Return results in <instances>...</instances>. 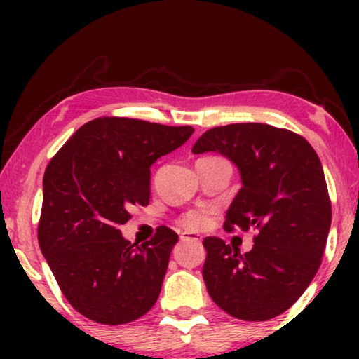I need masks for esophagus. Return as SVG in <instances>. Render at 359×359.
<instances>
[{"instance_id": "obj_1", "label": "esophagus", "mask_w": 359, "mask_h": 359, "mask_svg": "<svg viewBox=\"0 0 359 359\" xmlns=\"http://www.w3.org/2000/svg\"><path fill=\"white\" fill-rule=\"evenodd\" d=\"M181 242H201L199 235H196L193 232H183L180 235Z\"/></svg>"}]
</instances>
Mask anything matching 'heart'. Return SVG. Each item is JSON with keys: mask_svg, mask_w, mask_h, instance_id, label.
I'll return each instance as SVG.
<instances>
[{"mask_svg": "<svg viewBox=\"0 0 359 359\" xmlns=\"http://www.w3.org/2000/svg\"><path fill=\"white\" fill-rule=\"evenodd\" d=\"M208 212L204 210H188L180 217V224L188 230H201L208 225Z\"/></svg>", "mask_w": 359, "mask_h": 359, "instance_id": "obj_1", "label": "heart"}]
</instances>
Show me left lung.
Returning <instances> with one entry per match:
<instances>
[{
  "label": "left lung",
  "mask_w": 359,
  "mask_h": 359,
  "mask_svg": "<svg viewBox=\"0 0 359 359\" xmlns=\"http://www.w3.org/2000/svg\"><path fill=\"white\" fill-rule=\"evenodd\" d=\"M217 151L240 171L242 188L225 215L227 232L257 229L253 248L205 237L203 278L232 317L262 322L287 311L322 263L332 205L320 160L304 137L268 124H229L204 132L193 154Z\"/></svg>",
  "instance_id": "1"
}]
</instances>
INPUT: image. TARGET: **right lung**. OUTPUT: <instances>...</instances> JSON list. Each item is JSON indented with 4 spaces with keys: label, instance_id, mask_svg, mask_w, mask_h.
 <instances>
[{
    "label": "right lung",
    "instance_id": "obj_1",
    "mask_svg": "<svg viewBox=\"0 0 359 359\" xmlns=\"http://www.w3.org/2000/svg\"><path fill=\"white\" fill-rule=\"evenodd\" d=\"M126 117H97L47 165L39 245L67 301L104 325L135 320L154 307L178 235L156 229L132 245L119 227L150 201V166L193 135Z\"/></svg>",
    "mask_w": 359,
    "mask_h": 359
}]
</instances>
